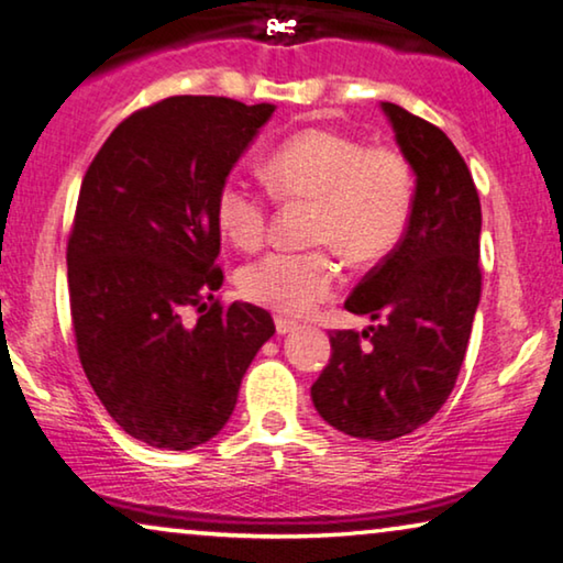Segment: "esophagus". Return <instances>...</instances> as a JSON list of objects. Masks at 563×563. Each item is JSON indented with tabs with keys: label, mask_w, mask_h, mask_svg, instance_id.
<instances>
[{
	"label": "esophagus",
	"mask_w": 563,
	"mask_h": 563,
	"mask_svg": "<svg viewBox=\"0 0 563 563\" xmlns=\"http://www.w3.org/2000/svg\"><path fill=\"white\" fill-rule=\"evenodd\" d=\"M296 327H298L296 321L283 319V316H278V319H275V331H278V334H288V331H292Z\"/></svg>",
	"instance_id": "obj_1"
}]
</instances>
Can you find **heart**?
Segmentation results:
<instances>
[{
  "label": "heart",
  "instance_id": "1",
  "mask_svg": "<svg viewBox=\"0 0 563 563\" xmlns=\"http://www.w3.org/2000/svg\"><path fill=\"white\" fill-rule=\"evenodd\" d=\"M263 180L267 191L240 173L221 180L213 201L221 234L242 250L260 247L273 194L278 201H311L306 236L311 244H327L267 252L236 275L244 298L278 313H306L334 296L342 283L335 251L352 267H375L390 257L413 213L416 184L406 157L323 126L300 130L275 145L263 161Z\"/></svg>",
  "mask_w": 563,
  "mask_h": 563
}]
</instances>
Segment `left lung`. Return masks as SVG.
<instances>
[{
    "label": "left lung",
    "instance_id": "left-lung-1",
    "mask_svg": "<svg viewBox=\"0 0 563 563\" xmlns=\"http://www.w3.org/2000/svg\"><path fill=\"white\" fill-rule=\"evenodd\" d=\"M416 173L408 232L344 308L375 327L331 331L313 406L354 439L393 441L429 423L454 390L482 296L477 186L437 124L383 101Z\"/></svg>",
    "mask_w": 563,
    "mask_h": 563
}]
</instances>
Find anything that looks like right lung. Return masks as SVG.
<instances>
[{
	"label": "right lung",
	"instance_id": "obj_1",
	"mask_svg": "<svg viewBox=\"0 0 563 563\" xmlns=\"http://www.w3.org/2000/svg\"><path fill=\"white\" fill-rule=\"evenodd\" d=\"M273 109L155 101L114 126L84 176L66 247L78 360L117 426L150 446L217 437L275 334L265 308L213 296L224 283L213 201Z\"/></svg>",
	"mask_w": 563,
	"mask_h": 563
}]
</instances>
